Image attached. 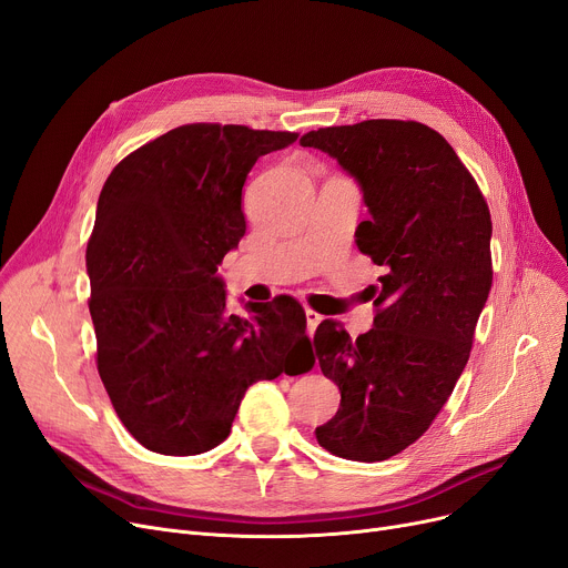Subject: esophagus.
Returning a JSON list of instances; mask_svg holds the SVG:
<instances>
[{"instance_id": "obj_1", "label": "esophagus", "mask_w": 568, "mask_h": 568, "mask_svg": "<svg viewBox=\"0 0 568 568\" xmlns=\"http://www.w3.org/2000/svg\"><path fill=\"white\" fill-rule=\"evenodd\" d=\"M320 323H323V315L311 311V308H306V327H308V334H313Z\"/></svg>"}]
</instances>
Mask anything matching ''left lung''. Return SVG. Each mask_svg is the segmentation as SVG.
<instances>
[{
	"label": "left lung",
	"instance_id": "8db88e82",
	"mask_svg": "<svg viewBox=\"0 0 568 568\" xmlns=\"http://www.w3.org/2000/svg\"><path fill=\"white\" fill-rule=\"evenodd\" d=\"M359 185L368 220L355 236L385 268L374 327L355 341L336 320L313 336L323 374L341 389L320 446L383 462L420 438L471 353L491 287V220L453 145L413 120H364L302 136Z\"/></svg>",
	"mask_w": 568,
	"mask_h": 568
}]
</instances>
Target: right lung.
<instances>
[{
	"mask_svg": "<svg viewBox=\"0 0 568 568\" xmlns=\"http://www.w3.org/2000/svg\"><path fill=\"white\" fill-rule=\"evenodd\" d=\"M300 134L183 125L122 160L97 202L85 251L97 368L143 448L200 455L230 436L245 389L311 348L292 297L227 313L217 264L245 234L243 183ZM287 374V372H285Z\"/></svg>",
	"mask_w": 568,
	"mask_h": 568,
	"instance_id": "right-lung-1",
	"label": "right lung"
}]
</instances>
